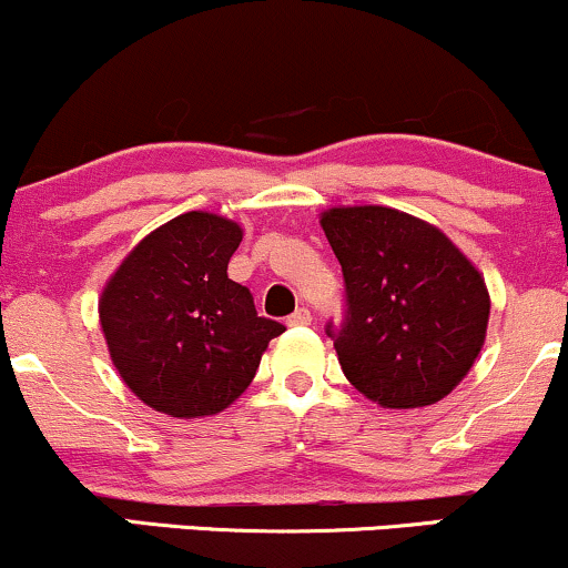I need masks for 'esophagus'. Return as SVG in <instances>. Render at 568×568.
Masks as SVG:
<instances>
[{
  "label": "esophagus",
  "instance_id": "34e87169",
  "mask_svg": "<svg viewBox=\"0 0 568 568\" xmlns=\"http://www.w3.org/2000/svg\"><path fill=\"white\" fill-rule=\"evenodd\" d=\"M312 323V312L306 306H298L296 312L288 317V325H310Z\"/></svg>",
  "mask_w": 568,
  "mask_h": 568
}]
</instances>
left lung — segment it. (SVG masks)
<instances>
[{
    "instance_id": "8db88e82",
    "label": "left lung",
    "mask_w": 568,
    "mask_h": 568,
    "mask_svg": "<svg viewBox=\"0 0 568 568\" xmlns=\"http://www.w3.org/2000/svg\"><path fill=\"white\" fill-rule=\"evenodd\" d=\"M321 226L347 312L328 336L352 387L384 408L433 406L486 342V283L438 226L384 205L331 207Z\"/></svg>"
}]
</instances>
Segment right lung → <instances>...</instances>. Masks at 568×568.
<instances>
[{
  "label": "right lung",
  "mask_w": 568,
  "mask_h": 568,
  "mask_svg": "<svg viewBox=\"0 0 568 568\" xmlns=\"http://www.w3.org/2000/svg\"><path fill=\"white\" fill-rule=\"evenodd\" d=\"M240 240L234 221L189 211L146 234L101 293L114 368L160 414L197 419L232 406L285 331L226 275Z\"/></svg>",
  "instance_id": "right-lung-1"
}]
</instances>
